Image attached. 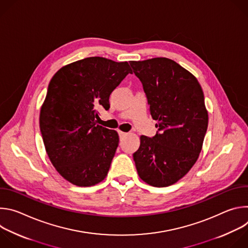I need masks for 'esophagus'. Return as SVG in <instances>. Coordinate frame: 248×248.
Returning <instances> with one entry per match:
<instances>
[{"instance_id":"1","label":"esophagus","mask_w":248,"mask_h":248,"mask_svg":"<svg viewBox=\"0 0 248 248\" xmlns=\"http://www.w3.org/2000/svg\"><path fill=\"white\" fill-rule=\"evenodd\" d=\"M119 135H120V138H124V137H125V136L127 135V133H126V132H124V131L119 130Z\"/></svg>"}]
</instances>
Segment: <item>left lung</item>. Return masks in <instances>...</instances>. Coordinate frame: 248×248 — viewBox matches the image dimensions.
I'll return each instance as SVG.
<instances>
[{"label": "left lung", "mask_w": 248, "mask_h": 248, "mask_svg": "<svg viewBox=\"0 0 248 248\" xmlns=\"http://www.w3.org/2000/svg\"><path fill=\"white\" fill-rule=\"evenodd\" d=\"M142 82L159 132L140 136L133 154L139 178L165 187L179 182L196 163L208 126L204 94L197 78L168 58L129 62Z\"/></svg>", "instance_id": "8db88e82"}]
</instances>
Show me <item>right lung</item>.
Segmentation results:
<instances>
[{
  "instance_id": "obj_1",
  "label": "right lung",
  "mask_w": 248,
  "mask_h": 248,
  "mask_svg": "<svg viewBox=\"0 0 248 248\" xmlns=\"http://www.w3.org/2000/svg\"><path fill=\"white\" fill-rule=\"evenodd\" d=\"M132 70L127 62L90 57L68 63L52 78L40 110L47 155L64 180L92 186L108 174L119 145L116 130L97 124L114 89Z\"/></svg>"
}]
</instances>
